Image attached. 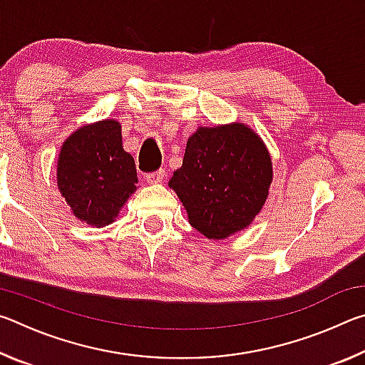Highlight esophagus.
Wrapping results in <instances>:
<instances>
[{
    "label": "esophagus",
    "mask_w": 365,
    "mask_h": 365,
    "mask_svg": "<svg viewBox=\"0 0 365 365\" xmlns=\"http://www.w3.org/2000/svg\"><path fill=\"white\" fill-rule=\"evenodd\" d=\"M164 177H165V170H156V172H150V174H146V182L148 183H160L164 180Z\"/></svg>",
    "instance_id": "esophagus-1"
}]
</instances>
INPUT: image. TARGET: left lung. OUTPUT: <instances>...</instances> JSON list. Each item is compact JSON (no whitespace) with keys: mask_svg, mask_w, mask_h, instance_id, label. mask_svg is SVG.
<instances>
[{"mask_svg":"<svg viewBox=\"0 0 365 365\" xmlns=\"http://www.w3.org/2000/svg\"><path fill=\"white\" fill-rule=\"evenodd\" d=\"M270 183L272 159L264 141L235 122L197 128L169 187L187 209L191 227L209 240H222L255 220Z\"/></svg>","mask_w":365,"mask_h":365,"instance_id":"1","label":"left lung"}]
</instances>
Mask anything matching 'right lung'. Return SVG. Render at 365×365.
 Returning a JSON list of instances; mask_svg holds the SVG:
<instances>
[{"instance_id": "obj_1", "label": "right lung", "mask_w": 365, "mask_h": 365, "mask_svg": "<svg viewBox=\"0 0 365 365\" xmlns=\"http://www.w3.org/2000/svg\"><path fill=\"white\" fill-rule=\"evenodd\" d=\"M137 183L135 160L122 148L114 119L77 128L61 146L58 188L73 215L91 227L114 222Z\"/></svg>"}]
</instances>
